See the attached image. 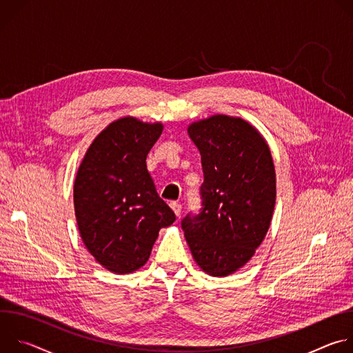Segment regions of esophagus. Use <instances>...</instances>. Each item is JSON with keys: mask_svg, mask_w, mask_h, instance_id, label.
I'll return each instance as SVG.
<instances>
[{"mask_svg": "<svg viewBox=\"0 0 353 353\" xmlns=\"http://www.w3.org/2000/svg\"><path fill=\"white\" fill-rule=\"evenodd\" d=\"M170 207L173 210V212L176 214V216H179L181 214V204L176 203V201H173V203H170Z\"/></svg>", "mask_w": 353, "mask_h": 353, "instance_id": "obj_1", "label": "esophagus"}]
</instances>
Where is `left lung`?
Instances as JSON below:
<instances>
[{"instance_id": "left-lung-1", "label": "left lung", "mask_w": 353, "mask_h": 353, "mask_svg": "<svg viewBox=\"0 0 353 353\" xmlns=\"http://www.w3.org/2000/svg\"><path fill=\"white\" fill-rule=\"evenodd\" d=\"M201 154L203 208L181 221L195 263L226 276L254 256L264 240L276 196L270 148L247 121L216 114L188 127Z\"/></svg>"}]
</instances>
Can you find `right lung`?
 Here are the masks:
<instances>
[{
    "mask_svg": "<svg viewBox=\"0 0 353 353\" xmlns=\"http://www.w3.org/2000/svg\"><path fill=\"white\" fill-rule=\"evenodd\" d=\"M163 131L124 117L100 132L74 184L81 237L94 260L116 274L141 268L162 228L176 221L146 169V155Z\"/></svg>",
    "mask_w": 353,
    "mask_h": 353,
    "instance_id": "1",
    "label": "right lung"
}]
</instances>
